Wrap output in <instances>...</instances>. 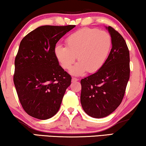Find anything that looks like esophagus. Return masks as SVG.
Listing matches in <instances>:
<instances>
[{
  "label": "esophagus",
  "mask_w": 146,
  "mask_h": 146,
  "mask_svg": "<svg viewBox=\"0 0 146 146\" xmlns=\"http://www.w3.org/2000/svg\"><path fill=\"white\" fill-rule=\"evenodd\" d=\"M78 80V79L76 78H72V82H76Z\"/></svg>",
  "instance_id": "34e87169"
}]
</instances>
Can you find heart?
<instances>
[{"label": "heart", "mask_w": 146, "mask_h": 146, "mask_svg": "<svg viewBox=\"0 0 146 146\" xmlns=\"http://www.w3.org/2000/svg\"><path fill=\"white\" fill-rule=\"evenodd\" d=\"M66 46L57 44L54 54L61 66L70 70L76 59L79 62L71 70L75 76L97 72L108 55L111 39L106 32L85 28L73 33L66 40Z\"/></svg>", "instance_id": "obj_1"}]
</instances>
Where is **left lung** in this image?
<instances>
[{
  "instance_id": "obj_1",
  "label": "left lung",
  "mask_w": 146,
  "mask_h": 146,
  "mask_svg": "<svg viewBox=\"0 0 146 146\" xmlns=\"http://www.w3.org/2000/svg\"><path fill=\"white\" fill-rule=\"evenodd\" d=\"M111 38L110 54L98 71L80 81V102L90 116L101 118L112 113L124 96L129 78V52L120 34L106 27Z\"/></svg>"
}]
</instances>
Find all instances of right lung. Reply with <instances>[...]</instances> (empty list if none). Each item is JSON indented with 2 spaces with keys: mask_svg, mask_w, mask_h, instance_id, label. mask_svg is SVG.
Returning <instances> with one entry per match:
<instances>
[{
  "mask_svg": "<svg viewBox=\"0 0 146 146\" xmlns=\"http://www.w3.org/2000/svg\"><path fill=\"white\" fill-rule=\"evenodd\" d=\"M74 27L42 26L21 42L15 60L13 80L24 110L32 117L47 119L59 110L72 78L59 65L54 48Z\"/></svg>",
  "mask_w": 146,
  "mask_h": 146,
  "instance_id": "obj_1",
  "label": "right lung"
}]
</instances>
